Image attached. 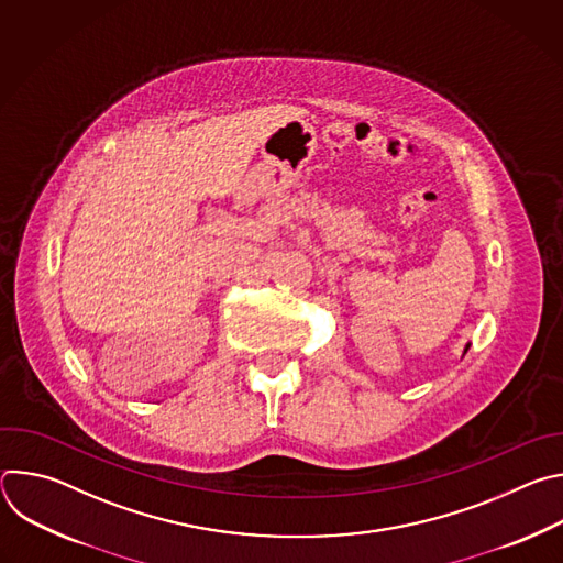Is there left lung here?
I'll list each match as a JSON object with an SVG mask.
<instances>
[{
    "label": "left lung",
    "mask_w": 563,
    "mask_h": 563,
    "mask_svg": "<svg viewBox=\"0 0 563 563\" xmlns=\"http://www.w3.org/2000/svg\"><path fill=\"white\" fill-rule=\"evenodd\" d=\"M467 347H470V345H465V350H463V352H467Z\"/></svg>",
    "instance_id": "left-lung-1"
}]
</instances>
